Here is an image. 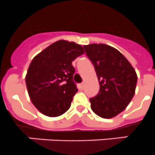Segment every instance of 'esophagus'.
<instances>
[{"label":"esophagus","mask_w":155,"mask_h":155,"mask_svg":"<svg viewBox=\"0 0 155 155\" xmlns=\"http://www.w3.org/2000/svg\"><path fill=\"white\" fill-rule=\"evenodd\" d=\"M84 86H85V82H83V83H82V84H81V89H82V90H83V89H84Z\"/></svg>","instance_id":"obj_1"}]
</instances>
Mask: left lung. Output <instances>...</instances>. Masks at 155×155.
<instances>
[{
  "mask_svg": "<svg viewBox=\"0 0 155 155\" xmlns=\"http://www.w3.org/2000/svg\"><path fill=\"white\" fill-rule=\"evenodd\" d=\"M94 65L100 91L90 99L92 110L102 118L114 117L131 101L137 76L134 69L117 49L105 44L84 45Z\"/></svg>",
  "mask_w": 155,
  "mask_h": 155,
  "instance_id": "1",
  "label": "left lung"
}]
</instances>
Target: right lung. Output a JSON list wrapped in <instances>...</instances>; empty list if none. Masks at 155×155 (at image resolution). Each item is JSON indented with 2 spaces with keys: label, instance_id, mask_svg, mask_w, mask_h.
Masks as SVG:
<instances>
[{
  "label": "right lung",
  "instance_id": "add662e5",
  "mask_svg": "<svg viewBox=\"0 0 155 155\" xmlns=\"http://www.w3.org/2000/svg\"><path fill=\"white\" fill-rule=\"evenodd\" d=\"M83 53L80 45L59 40L34 57L25 82L31 100L41 114L55 117L69 110L78 91L72 62Z\"/></svg>",
  "mask_w": 155,
  "mask_h": 155
}]
</instances>
